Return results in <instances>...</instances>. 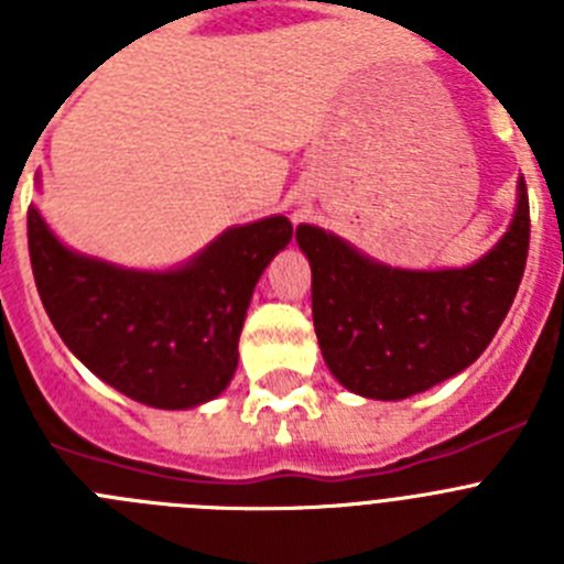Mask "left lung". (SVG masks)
<instances>
[{
	"instance_id": "1",
	"label": "left lung",
	"mask_w": 564,
	"mask_h": 564,
	"mask_svg": "<svg viewBox=\"0 0 564 564\" xmlns=\"http://www.w3.org/2000/svg\"><path fill=\"white\" fill-rule=\"evenodd\" d=\"M528 192L491 251L466 268L383 265L318 226L296 228L313 273V327L322 358L344 390L403 401L480 358L514 302L525 271Z\"/></svg>"
}]
</instances>
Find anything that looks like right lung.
<instances>
[{"label":"right lung","mask_w":564,"mask_h":564,"mask_svg":"<svg viewBox=\"0 0 564 564\" xmlns=\"http://www.w3.org/2000/svg\"><path fill=\"white\" fill-rule=\"evenodd\" d=\"M291 237V220L273 214L228 228L183 265L141 271L73 251L36 206L28 212L30 265L62 341L154 410H194L231 383L253 288Z\"/></svg>","instance_id":"1"}]
</instances>
